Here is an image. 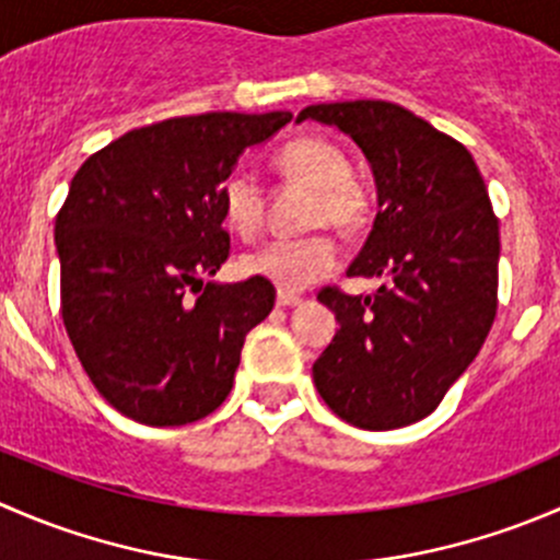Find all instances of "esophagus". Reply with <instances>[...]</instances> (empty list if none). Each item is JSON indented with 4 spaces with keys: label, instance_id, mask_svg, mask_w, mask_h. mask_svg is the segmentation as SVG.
<instances>
[{
    "label": "esophagus",
    "instance_id": "esophagus-1",
    "mask_svg": "<svg viewBox=\"0 0 560 560\" xmlns=\"http://www.w3.org/2000/svg\"><path fill=\"white\" fill-rule=\"evenodd\" d=\"M276 301H279V306H298V303H303V298L301 295H295V292H284V290H279V298H276Z\"/></svg>",
    "mask_w": 560,
    "mask_h": 560
}]
</instances>
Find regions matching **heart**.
Masks as SVG:
<instances>
[{"label": "heart", "instance_id": "obj_1", "mask_svg": "<svg viewBox=\"0 0 560 560\" xmlns=\"http://www.w3.org/2000/svg\"><path fill=\"white\" fill-rule=\"evenodd\" d=\"M276 167L295 184L314 189L312 224H332L338 230L358 228L365 217V195L349 175L347 154L325 138H295L276 154ZM224 224L241 238H252L262 224V195L244 173L230 175L222 184ZM338 262V248L330 235L314 233L303 238H276L241 257L246 276L270 281L279 290H303Z\"/></svg>", "mask_w": 560, "mask_h": 560}]
</instances>
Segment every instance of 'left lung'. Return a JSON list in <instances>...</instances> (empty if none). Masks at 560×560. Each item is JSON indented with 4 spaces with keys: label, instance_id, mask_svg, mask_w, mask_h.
<instances>
[{
    "label": "left lung",
    "instance_id": "1",
    "mask_svg": "<svg viewBox=\"0 0 560 560\" xmlns=\"http://www.w3.org/2000/svg\"><path fill=\"white\" fill-rule=\"evenodd\" d=\"M306 118L369 160L380 211L347 276L382 279L365 298L319 292L338 330L314 385L363 431L411 425L442 404L495 319L501 244L488 186L466 145L400 105H308L295 121Z\"/></svg>",
    "mask_w": 560,
    "mask_h": 560
}]
</instances>
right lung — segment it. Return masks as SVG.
<instances>
[{
    "label": "right lung",
    "instance_id": "obj_1",
    "mask_svg": "<svg viewBox=\"0 0 560 560\" xmlns=\"http://www.w3.org/2000/svg\"><path fill=\"white\" fill-rule=\"evenodd\" d=\"M292 113H202L132 129L89 156L56 217L61 316L100 395L143 425H186L233 389L270 281H202L230 254L222 184ZM196 298H190V292Z\"/></svg>",
    "mask_w": 560,
    "mask_h": 560
}]
</instances>
